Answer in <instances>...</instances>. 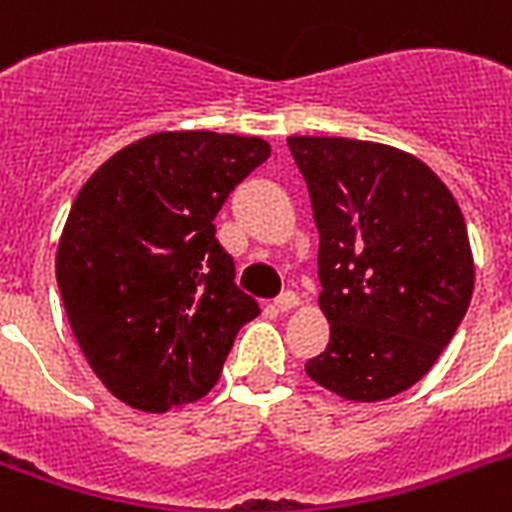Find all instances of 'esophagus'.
Masks as SVG:
<instances>
[{
  "mask_svg": "<svg viewBox=\"0 0 512 512\" xmlns=\"http://www.w3.org/2000/svg\"><path fill=\"white\" fill-rule=\"evenodd\" d=\"M300 300H298V295H295V292H282V295H279V298H276V303H273V306L279 308V311H292V308L298 306Z\"/></svg>",
  "mask_w": 512,
  "mask_h": 512,
  "instance_id": "esophagus-1",
  "label": "esophagus"
}]
</instances>
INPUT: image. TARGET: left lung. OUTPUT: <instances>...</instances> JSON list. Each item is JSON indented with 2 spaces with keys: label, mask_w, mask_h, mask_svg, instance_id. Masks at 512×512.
<instances>
[{
  "label": "left lung",
  "mask_w": 512,
  "mask_h": 512,
  "mask_svg": "<svg viewBox=\"0 0 512 512\" xmlns=\"http://www.w3.org/2000/svg\"><path fill=\"white\" fill-rule=\"evenodd\" d=\"M319 230L330 343L306 362L343 400L376 403L427 373L462 325L475 268L459 204L389 144L290 136Z\"/></svg>",
  "instance_id": "8db88e82"
}]
</instances>
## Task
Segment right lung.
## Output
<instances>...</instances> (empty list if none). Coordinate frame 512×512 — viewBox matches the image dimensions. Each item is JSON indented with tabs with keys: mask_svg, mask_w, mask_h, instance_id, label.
Segmentation results:
<instances>
[{
	"mask_svg": "<svg viewBox=\"0 0 512 512\" xmlns=\"http://www.w3.org/2000/svg\"><path fill=\"white\" fill-rule=\"evenodd\" d=\"M268 155L260 136L163 131L115 152L77 193L58 241V290L117 400L163 413L217 384L260 306L233 282L214 217Z\"/></svg>",
	"mask_w": 512,
	"mask_h": 512,
	"instance_id": "obj_1",
	"label": "right lung"
}]
</instances>
